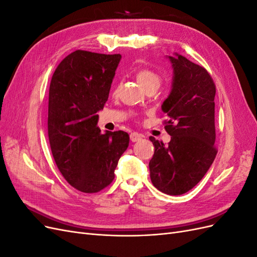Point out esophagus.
<instances>
[{
  "label": "esophagus",
  "instance_id": "obj_1",
  "mask_svg": "<svg viewBox=\"0 0 257 257\" xmlns=\"http://www.w3.org/2000/svg\"><path fill=\"white\" fill-rule=\"evenodd\" d=\"M130 138H131V141L133 142V143H135V142H138V141H141V139L143 138V135L142 134H139V133H131V135H130Z\"/></svg>",
  "mask_w": 257,
  "mask_h": 257
}]
</instances>
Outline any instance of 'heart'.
<instances>
[{
  "label": "heart",
  "instance_id": "heart-1",
  "mask_svg": "<svg viewBox=\"0 0 257 257\" xmlns=\"http://www.w3.org/2000/svg\"><path fill=\"white\" fill-rule=\"evenodd\" d=\"M136 79L139 82V84L142 85L144 90L148 88H152V87L158 88L161 81L160 76L155 72L148 68L139 69V71L136 73Z\"/></svg>",
  "mask_w": 257,
  "mask_h": 257
}]
</instances>
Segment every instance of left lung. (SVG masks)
<instances>
[{"instance_id":"8db88e82","label":"left lung","mask_w":257,"mask_h":257,"mask_svg":"<svg viewBox=\"0 0 257 257\" xmlns=\"http://www.w3.org/2000/svg\"><path fill=\"white\" fill-rule=\"evenodd\" d=\"M168 59L174 78L162 110L168 116L165 130L172 138L164 145L149 137L154 146L149 169L159 191L181 195L203 179L215 159V84L206 68L181 54Z\"/></svg>"}]
</instances>
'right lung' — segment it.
Wrapping results in <instances>:
<instances>
[{"instance_id":"add662e5","label":"right lung","mask_w":257,"mask_h":257,"mask_svg":"<svg viewBox=\"0 0 257 257\" xmlns=\"http://www.w3.org/2000/svg\"><path fill=\"white\" fill-rule=\"evenodd\" d=\"M121 54L76 50L54 71L48 102V137L54 162L65 180L83 193H97L114 179L130 136L100 133L98 114L109 95Z\"/></svg>"}]
</instances>
